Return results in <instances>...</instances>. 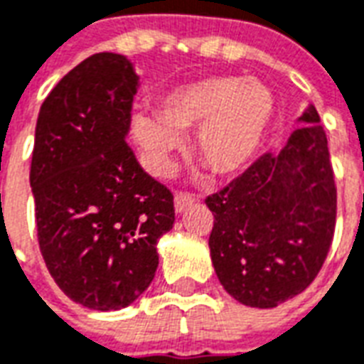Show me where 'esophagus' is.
I'll return each instance as SVG.
<instances>
[{
  "instance_id": "34e87169",
  "label": "esophagus",
  "mask_w": 364,
  "mask_h": 364,
  "mask_svg": "<svg viewBox=\"0 0 364 364\" xmlns=\"http://www.w3.org/2000/svg\"><path fill=\"white\" fill-rule=\"evenodd\" d=\"M198 200L194 194H187V193H177L176 194V212L181 213L185 212L191 204H194V202Z\"/></svg>"
}]
</instances>
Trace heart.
Listing matches in <instances>:
<instances>
[{"label": "heart", "instance_id": "obj_1", "mask_svg": "<svg viewBox=\"0 0 364 364\" xmlns=\"http://www.w3.org/2000/svg\"><path fill=\"white\" fill-rule=\"evenodd\" d=\"M156 114L132 118V135L154 176H168L183 149V132L196 127L194 154L215 177H232L262 151L274 116V97L259 80L206 77L164 93Z\"/></svg>", "mask_w": 364, "mask_h": 364}]
</instances>
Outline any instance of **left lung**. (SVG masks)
<instances>
[{
	"label": "left lung",
	"mask_w": 364,
	"mask_h": 364,
	"mask_svg": "<svg viewBox=\"0 0 364 364\" xmlns=\"http://www.w3.org/2000/svg\"><path fill=\"white\" fill-rule=\"evenodd\" d=\"M298 122L279 154H263L206 198L215 274L250 307L271 309L304 292L334 237L336 183L326 133L313 105Z\"/></svg>",
	"instance_id": "8db88e82"
}]
</instances>
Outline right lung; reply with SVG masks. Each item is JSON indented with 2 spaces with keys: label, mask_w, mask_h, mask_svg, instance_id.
Segmentation results:
<instances>
[{
  "label": "right lung",
  "mask_w": 364,
  "mask_h": 364,
  "mask_svg": "<svg viewBox=\"0 0 364 364\" xmlns=\"http://www.w3.org/2000/svg\"><path fill=\"white\" fill-rule=\"evenodd\" d=\"M139 76L97 53L47 95L36 124L30 187L41 256L63 292L95 311L124 309L158 267L173 194L139 166L126 139Z\"/></svg>",
  "instance_id": "1"
}]
</instances>
